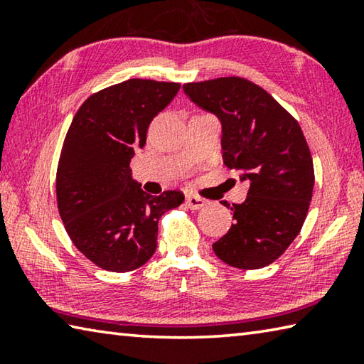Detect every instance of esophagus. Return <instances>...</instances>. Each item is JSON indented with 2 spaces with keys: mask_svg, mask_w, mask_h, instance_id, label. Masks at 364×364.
Masks as SVG:
<instances>
[{
  "mask_svg": "<svg viewBox=\"0 0 364 364\" xmlns=\"http://www.w3.org/2000/svg\"><path fill=\"white\" fill-rule=\"evenodd\" d=\"M186 205L191 208V210H199V208L207 205V200L202 199V197L188 194L186 196Z\"/></svg>",
  "mask_w": 364,
  "mask_h": 364,
  "instance_id": "obj_1",
  "label": "esophagus"
}]
</instances>
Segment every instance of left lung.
Masks as SVG:
<instances>
[{
	"instance_id": "obj_1",
	"label": "left lung",
	"mask_w": 364,
	"mask_h": 364,
	"mask_svg": "<svg viewBox=\"0 0 364 364\" xmlns=\"http://www.w3.org/2000/svg\"><path fill=\"white\" fill-rule=\"evenodd\" d=\"M197 107L221 123V152L250 188L232 212L223 237L212 245L234 268L257 269L279 258L304 225L315 173L300 125L267 91L249 80L223 77L183 85Z\"/></svg>"
}]
</instances>
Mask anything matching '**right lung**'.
I'll return each mask as SVG.
<instances>
[{"instance_id": "right-lung-1", "label": "right lung", "mask_w": 364, "mask_h": 364, "mask_svg": "<svg viewBox=\"0 0 364 364\" xmlns=\"http://www.w3.org/2000/svg\"><path fill=\"white\" fill-rule=\"evenodd\" d=\"M178 90L130 78L90 96L70 123L56 176L59 215L75 247L102 269L143 267L157 249L159 218L184 200L180 191L144 193L130 170L149 123Z\"/></svg>"}]
</instances>
